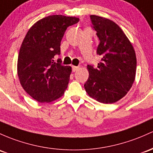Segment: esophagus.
I'll return each mask as SVG.
<instances>
[{
	"instance_id": "34e87169",
	"label": "esophagus",
	"mask_w": 153,
	"mask_h": 153,
	"mask_svg": "<svg viewBox=\"0 0 153 153\" xmlns=\"http://www.w3.org/2000/svg\"><path fill=\"white\" fill-rule=\"evenodd\" d=\"M78 69H79L78 66H74V65H73V66H72V71H73V72L76 71Z\"/></svg>"
}]
</instances>
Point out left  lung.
Returning <instances> with one entry per match:
<instances>
[{
	"label": "left lung",
	"instance_id": "1",
	"mask_svg": "<svg viewBox=\"0 0 153 153\" xmlns=\"http://www.w3.org/2000/svg\"><path fill=\"white\" fill-rule=\"evenodd\" d=\"M90 19L100 40L97 54L101 60L96 68L88 65L89 77L84 87L98 102L113 103L127 94L135 80V51L115 22L96 15H90Z\"/></svg>",
	"mask_w": 153,
	"mask_h": 153
}]
</instances>
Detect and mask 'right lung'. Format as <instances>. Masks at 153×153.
<instances>
[{"label":"right lung","mask_w":153,"mask_h":153,"mask_svg":"<svg viewBox=\"0 0 153 153\" xmlns=\"http://www.w3.org/2000/svg\"><path fill=\"white\" fill-rule=\"evenodd\" d=\"M75 17L51 15L40 19L25 37L17 60V74L26 93L40 103L60 98L68 87L71 67L54 57L60 54V42L68 26L77 23Z\"/></svg>","instance_id":"right-lung-1"}]
</instances>
